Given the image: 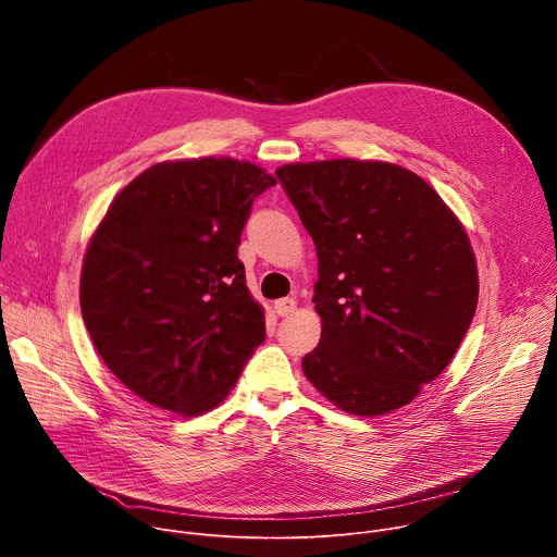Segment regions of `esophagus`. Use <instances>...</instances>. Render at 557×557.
Wrapping results in <instances>:
<instances>
[{"mask_svg": "<svg viewBox=\"0 0 557 557\" xmlns=\"http://www.w3.org/2000/svg\"><path fill=\"white\" fill-rule=\"evenodd\" d=\"M295 306H297V301H295L293 297H282V299L275 301V312H277L280 317H286V314L295 312Z\"/></svg>", "mask_w": 557, "mask_h": 557, "instance_id": "obj_1", "label": "esophagus"}]
</instances>
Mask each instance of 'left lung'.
Instances as JSON below:
<instances>
[{"label":"left lung","instance_id":"obj_1","mask_svg":"<svg viewBox=\"0 0 557 557\" xmlns=\"http://www.w3.org/2000/svg\"><path fill=\"white\" fill-rule=\"evenodd\" d=\"M277 178L310 233L320 346L306 379L348 414L399 410L456 355L479 304L467 233L417 174L335 158Z\"/></svg>","mask_w":557,"mask_h":557}]
</instances>
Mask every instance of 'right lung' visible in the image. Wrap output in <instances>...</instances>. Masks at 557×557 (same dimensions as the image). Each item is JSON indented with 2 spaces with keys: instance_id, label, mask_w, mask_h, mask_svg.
Here are the masks:
<instances>
[{
  "instance_id": "right-lung-1",
  "label": "right lung",
  "mask_w": 557,
  "mask_h": 557,
  "mask_svg": "<svg viewBox=\"0 0 557 557\" xmlns=\"http://www.w3.org/2000/svg\"><path fill=\"white\" fill-rule=\"evenodd\" d=\"M273 185L253 163L198 158L145 170L110 205L78 297L101 359L143 401L202 414L264 342L237 247L253 200Z\"/></svg>"
}]
</instances>
